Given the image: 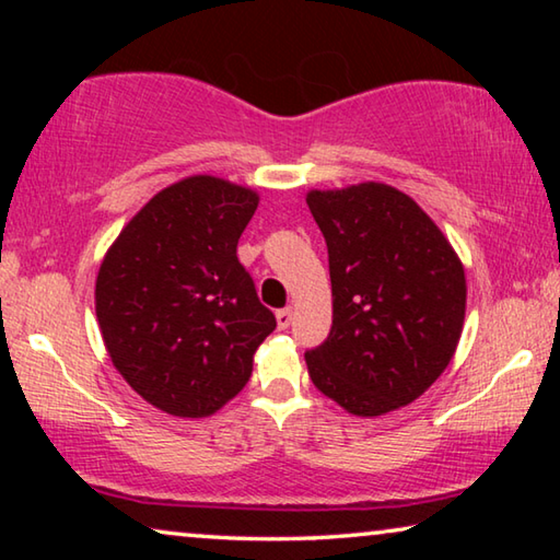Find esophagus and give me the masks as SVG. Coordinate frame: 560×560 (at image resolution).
<instances>
[{
    "mask_svg": "<svg viewBox=\"0 0 560 560\" xmlns=\"http://www.w3.org/2000/svg\"><path fill=\"white\" fill-rule=\"evenodd\" d=\"M291 320H293V311H291V308L277 311V324H279L281 330H287V328L291 326Z\"/></svg>",
    "mask_w": 560,
    "mask_h": 560,
    "instance_id": "obj_1",
    "label": "esophagus"
}]
</instances>
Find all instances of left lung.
Instances as JSON below:
<instances>
[{"mask_svg":"<svg viewBox=\"0 0 560 560\" xmlns=\"http://www.w3.org/2000/svg\"><path fill=\"white\" fill-rule=\"evenodd\" d=\"M328 246L334 326L308 350L320 393L358 417L410 405L457 350L467 279L447 236L400 189H311Z\"/></svg>","mask_w":560,"mask_h":560,"instance_id":"left-lung-1","label":"left lung"}]
</instances>
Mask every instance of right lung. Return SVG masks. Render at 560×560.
Returning a JSON list of instances; mask_svg holds the SVG:
<instances>
[{
	"instance_id": "obj_1",
	"label": "right lung",
	"mask_w": 560,
	"mask_h": 560,
	"mask_svg": "<svg viewBox=\"0 0 560 560\" xmlns=\"http://www.w3.org/2000/svg\"><path fill=\"white\" fill-rule=\"evenodd\" d=\"M259 195L222 177L170 185L122 226L101 261L96 316L116 371L175 417H207L242 390L277 318L236 242Z\"/></svg>"
}]
</instances>
